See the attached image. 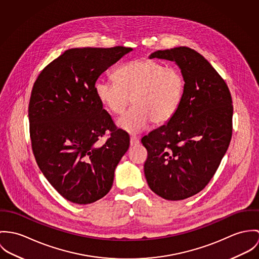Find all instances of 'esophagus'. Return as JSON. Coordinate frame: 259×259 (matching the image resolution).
Segmentation results:
<instances>
[{"label":"esophagus","mask_w":259,"mask_h":259,"mask_svg":"<svg viewBox=\"0 0 259 259\" xmlns=\"http://www.w3.org/2000/svg\"><path fill=\"white\" fill-rule=\"evenodd\" d=\"M130 144H131V146H135V145L139 144L138 137L135 136V135H131V137H130Z\"/></svg>","instance_id":"34e87169"}]
</instances>
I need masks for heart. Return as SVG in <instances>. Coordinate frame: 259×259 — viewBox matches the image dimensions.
Masks as SVG:
<instances>
[{
	"label": "heart",
	"instance_id": "b5f03b06",
	"mask_svg": "<svg viewBox=\"0 0 259 259\" xmlns=\"http://www.w3.org/2000/svg\"><path fill=\"white\" fill-rule=\"evenodd\" d=\"M115 79L96 82L99 101L112 113L121 114L131 103L134 106L117 120V126L130 133L167 122L177 111L185 89L179 69L151 59L130 61L115 71Z\"/></svg>",
	"mask_w": 259,
	"mask_h": 259
}]
</instances>
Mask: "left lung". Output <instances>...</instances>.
Masks as SVG:
<instances>
[{
    "label": "left lung",
    "mask_w": 259,
    "mask_h": 259,
    "mask_svg": "<svg viewBox=\"0 0 259 259\" xmlns=\"http://www.w3.org/2000/svg\"><path fill=\"white\" fill-rule=\"evenodd\" d=\"M154 58L176 61L185 89L168 123L141 139L148 152L144 172L155 194L181 201L203 190L217 172L232 136V99L224 78L196 51L180 47Z\"/></svg>",
    "instance_id": "obj_1"
}]
</instances>
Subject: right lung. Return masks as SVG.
Instances as JSON below:
<instances>
[{
	"label": "right lung",
	"instance_id": "add662e5",
	"mask_svg": "<svg viewBox=\"0 0 259 259\" xmlns=\"http://www.w3.org/2000/svg\"><path fill=\"white\" fill-rule=\"evenodd\" d=\"M132 49H71L49 63L31 89L29 137L36 164L67 201L87 204L111 189L114 171L129 149L95 92L98 77ZM109 137L103 144L101 137Z\"/></svg>",
	"mask_w": 259,
	"mask_h": 259
}]
</instances>
